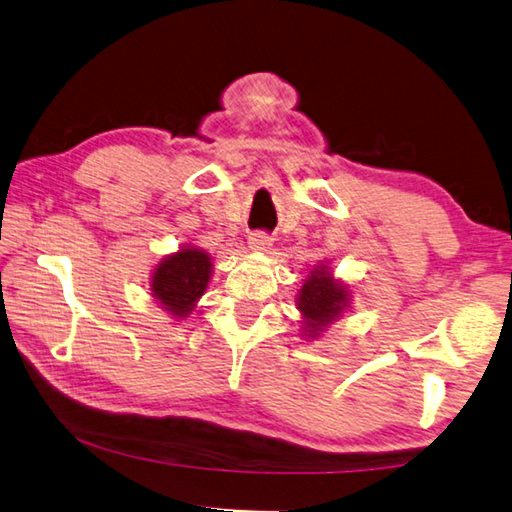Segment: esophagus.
<instances>
[{
    "instance_id": "obj_1",
    "label": "esophagus",
    "mask_w": 512,
    "mask_h": 512,
    "mask_svg": "<svg viewBox=\"0 0 512 512\" xmlns=\"http://www.w3.org/2000/svg\"><path fill=\"white\" fill-rule=\"evenodd\" d=\"M273 246V239L266 235V232H253V235L248 237V248L255 250V253H266V250H271Z\"/></svg>"
}]
</instances>
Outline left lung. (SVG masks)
I'll return each instance as SVG.
<instances>
[{"label": "left lung", "instance_id": "obj_1", "mask_svg": "<svg viewBox=\"0 0 512 512\" xmlns=\"http://www.w3.org/2000/svg\"><path fill=\"white\" fill-rule=\"evenodd\" d=\"M353 291L351 286L333 275L329 262H318L304 275L302 286L297 288L295 309L300 311V336L304 340H318L342 315L351 311Z\"/></svg>", "mask_w": 512, "mask_h": 512}]
</instances>
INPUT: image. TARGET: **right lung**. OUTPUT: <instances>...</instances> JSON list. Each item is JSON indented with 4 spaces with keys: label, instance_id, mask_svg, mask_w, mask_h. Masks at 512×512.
I'll list each match as a JSON object with an SVG mask.
<instances>
[{
    "label": "right lung",
    "instance_id": "right-lung-1",
    "mask_svg": "<svg viewBox=\"0 0 512 512\" xmlns=\"http://www.w3.org/2000/svg\"><path fill=\"white\" fill-rule=\"evenodd\" d=\"M212 277V255L206 250L183 244L170 255H163L150 273V295L172 320H185L197 309Z\"/></svg>",
    "mask_w": 512,
    "mask_h": 512
}]
</instances>
